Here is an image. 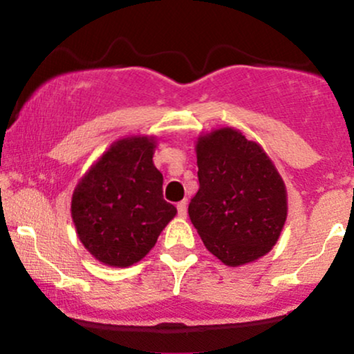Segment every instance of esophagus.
Returning a JSON list of instances; mask_svg holds the SVG:
<instances>
[{
    "mask_svg": "<svg viewBox=\"0 0 354 354\" xmlns=\"http://www.w3.org/2000/svg\"><path fill=\"white\" fill-rule=\"evenodd\" d=\"M186 213H188V203H186V200L178 203V214H180V218H186Z\"/></svg>",
    "mask_w": 354,
    "mask_h": 354,
    "instance_id": "esophagus-1",
    "label": "esophagus"
}]
</instances>
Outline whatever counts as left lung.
<instances>
[{
	"label": "left lung",
	"instance_id": "8db88e82",
	"mask_svg": "<svg viewBox=\"0 0 354 354\" xmlns=\"http://www.w3.org/2000/svg\"><path fill=\"white\" fill-rule=\"evenodd\" d=\"M194 151L200 189L188 214L206 250L233 268L270 253L288 216L286 186L273 160L231 126L201 133Z\"/></svg>",
	"mask_w": 354,
	"mask_h": 354
}]
</instances>
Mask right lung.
<instances>
[{"label": "right lung", "mask_w": 354, "mask_h": 354, "mask_svg": "<svg viewBox=\"0 0 354 354\" xmlns=\"http://www.w3.org/2000/svg\"><path fill=\"white\" fill-rule=\"evenodd\" d=\"M156 136L116 140L81 176L71 196V218L86 251L101 265L141 261L176 216L163 200V174L153 163Z\"/></svg>", "instance_id": "right-lung-1"}]
</instances>
